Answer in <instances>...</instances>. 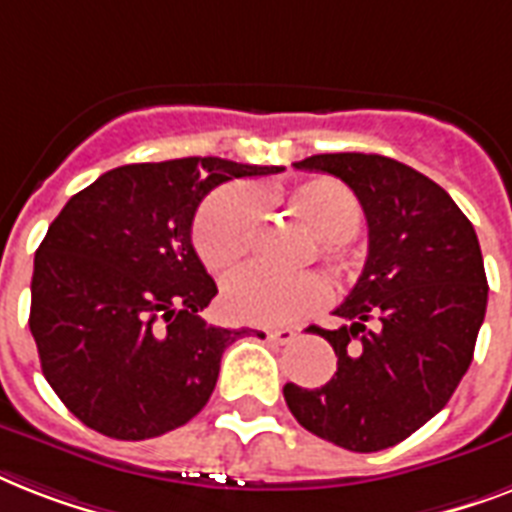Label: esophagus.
Here are the masks:
<instances>
[{
	"label": "esophagus",
	"mask_w": 512,
	"mask_h": 512,
	"mask_svg": "<svg viewBox=\"0 0 512 512\" xmlns=\"http://www.w3.org/2000/svg\"><path fill=\"white\" fill-rule=\"evenodd\" d=\"M265 337L271 342H292L297 337L295 329H287V327H281V329H268L265 332Z\"/></svg>",
	"instance_id": "34e87169"
}]
</instances>
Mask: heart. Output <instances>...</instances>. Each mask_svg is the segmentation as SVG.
I'll return each instance as SVG.
<instances>
[{"instance_id":"obj_1","label":"heart","mask_w":512,"mask_h":512,"mask_svg":"<svg viewBox=\"0 0 512 512\" xmlns=\"http://www.w3.org/2000/svg\"><path fill=\"white\" fill-rule=\"evenodd\" d=\"M289 207L316 233V249L332 265H345L348 244L361 228L364 212L353 193L337 180H308L287 193ZM257 228V199L247 185H225L199 207L193 220V247L209 273L225 276L249 255ZM329 287L319 273L289 279L244 271L223 287V311L244 324H292L327 303Z\"/></svg>"}]
</instances>
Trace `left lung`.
Masks as SVG:
<instances>
[{"label": "left lung", "instance_id": "1", "mask_svg": "<svg viewBox=\"0 0 512 512\" xmlns=\"http://www.w3.org/2000/svg\"><path fill=\"white\" fill-rule=\"evenodd\" d=\"M297 170L340 177L361 201L369 255L319 329L337 356L321 388L284 385L289 412L313 436L350 452L409 438L452 398L486 316L484 257L473 223L422 172L380 154H316Z\"/></svg>", "mask_w": 512, "mask_h": 512}]
</instances>
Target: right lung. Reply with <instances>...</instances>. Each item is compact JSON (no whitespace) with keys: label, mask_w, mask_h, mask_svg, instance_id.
<instances>
[{"label":"right lung","mask_w":512,"mask_h":512,"mask_svg":"<svg viewBox=\"0 0 512 512\" xmlns=\"http://www.w3.org/2000/svg\"><path fill=\"white\" fill-rule=\"evenodd\" d=\"M273 172L217 156L127 164L52 220L28 327L50 388L87 428L143 441L204 409L223 350L249 329L199 316L217 287L191 244L193 215L225 180Z\"/></svg>","instance_id":"1"}]
</instances>
